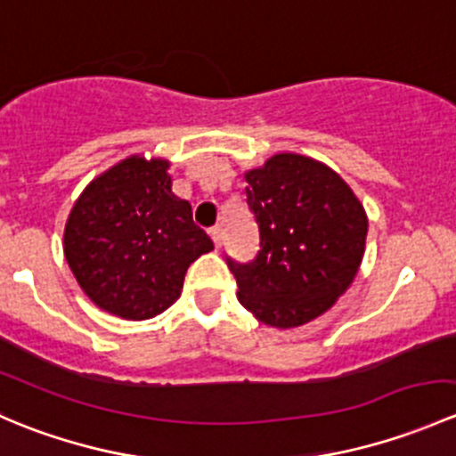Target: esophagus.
<instances>
[{
  "mask_svg": "<svg viewBox=\"0 0 456 456\" xmlns=\"http://www.w3.org/2000/svg\"><path fill=\"white\" fill-rule=\"evenodd\" d=\"M209 236H211V240H214L216 247L223 245V229H220V227H211L209 229Z\"/></svg>",
  "mask_w": 456,
  "mask_h": 456,
  "instance_id": "1",
  "label": "esophagus"
}]
</instances>
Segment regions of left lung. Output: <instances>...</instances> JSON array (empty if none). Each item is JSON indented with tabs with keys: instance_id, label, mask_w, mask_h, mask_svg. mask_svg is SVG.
<instances>
[{
	"instance_id": "obj_1",
	"label": "left lung",
	"mask_w": 456,
	"mask_h": 456,
	"mask_svg": "<svg viewBox=\"0 0 456 456\" xmlns=\"http://www.w3.org/2000/svg\"><path fill=\"white\" fill-rule=\"evenodd\" d=\"M260 229L251 262L227 257L238 300L262 324L315 320L351 287L364 257L369 218L338 172L302 154H275L245 174Z\"/></svg>"
}]
</instances>
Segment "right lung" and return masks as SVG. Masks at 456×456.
Masks as SVG:
<instances>
[{
    "mask_svg": "<svg viewBox=\"0 0 456 456\" xmlns=\"http://www.w3.org/2000/svg\"><path fill=\"white\" fill-rule=\"evenodd\" d=\"M167 169L165 159L130 156L96 176L68 216V266L99 309L123 320L169 309L191 262L214 249Z\"/></svg>",
    "mask_w": 456,
    "mask_h": 456,
    "instance_id": "1",
    "label": "right lung"
}]
</instances>
